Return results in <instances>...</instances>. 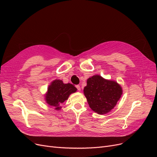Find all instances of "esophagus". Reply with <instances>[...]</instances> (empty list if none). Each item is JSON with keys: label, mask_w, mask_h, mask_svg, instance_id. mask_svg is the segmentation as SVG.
<instances>
[{"label": "esophagus", "mask_w": 157, "mask_h": 157, "mask_svg": "<svg viewBox=\"0 0 157 157\" xmlns=\"http://www.w3.org/2000/svg\"><path fill=\"white\" fill-rule=\"evenodd\" d=\"M75 87H76L77 89H78V90H79V91H80V90H81V87H80V86L79 85H75Z\"/></svg>", "instance_id": "34e87169"}]
</instances>
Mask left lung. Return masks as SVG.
Masks as SVG:
<instances>
[{"mask_svg":"<svg viewBox=\"0 0 157 157\" xmlns=\"http://www.w3.org/2000/svg\"><path fill=\"white\" fill-rule=\"evenodd\" d=\"M83 93L90 109L104 115L114 108L123 94V89L115 81L94 75L87 79Z\"/></svg>","mask_w":157,"mask_h":157,"instance_id":"8db88e82","label":"left lung"}]
</instances>
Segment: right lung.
Returning a JSON list of instances; mask_svg holds the SVG:
<instances>
[{
    "instance_id": "obj_1",
    "label": "right lung",
    "mask_w": 157,
    "mask_h": 157,
    "mask_svg": "<svg viewBox=\"0 0 157 157\" xmlns=\"http://www.w3.org/2000/svg\"><path fill=\"white\" fill-rule=\"evenodd\" d=\"M77 91V89L71 83H64L62 80L55 79L48 87L45 94V101L49 105L53 107L55 110L59 111L61 105L67 100L69 96Z\"/></svg>"
}]
</instances>
